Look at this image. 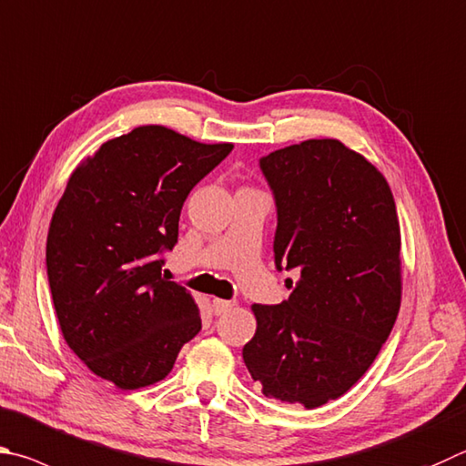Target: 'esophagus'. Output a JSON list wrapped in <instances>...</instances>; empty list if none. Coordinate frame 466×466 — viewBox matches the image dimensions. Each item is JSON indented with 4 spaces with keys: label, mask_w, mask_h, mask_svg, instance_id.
<instances>
[{
    "label": "esophagus",
    "mask_w": 466,
    "mask_h": 466,
    "mask_svg": "<svg viewBox=\"0 0 466 466\" xmlns=\"http://www.w3.org/2000/svg\"><path fill=\"white\" fill-rule=\"evenodd\" d=\"M236 306V301H232V299H214V311L218 316H222V314H226V311H230L232 308Z\"/></svg>",
    "instance_id": "esophagus-1"
}]
</instances>
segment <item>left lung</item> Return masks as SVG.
I'll return each mask as SVG.
<instances>
[{
    "mask_svg": "<svg viewBox=\"0 0 466 466\" xmlns=\"http://www.w3.org/2000/svg\"><path fill=\"white\" fill-rule=\"evenodd\" d=\"M277 204L275 265L291 295L252 306L242 359L262 393L306 410L344 395L373 365L401 306V232L379 168L336 138L260 158Z\"/></svg>",
    "mask_w": 466,
    "mask_h": 466,
    "instance_id": "left-lung-1",
    "label": "left lung"
}]
</instances>
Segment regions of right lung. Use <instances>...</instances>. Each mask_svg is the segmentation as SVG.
I'll list each match as a JSON object with an SVG mask.
<instances>
[{
  "label": "right lung",
  "mask_w": 466,
  "mask_h": 466,
  "mask_svg": "<svg viewBox=\"0 0 466 466\" xmlns=\"http://www.w3.org/2000/svg\"><path fill=\"white\" fill-rule=\"evenodd\" d=\"M234 148L138 126L71 173L50 219L46 270L65 342L117 389L165 379L201 329L185 287L160 275L189 191Z\"/></svg>",
  "instance_id": "obj_1"
}]
</instances>
